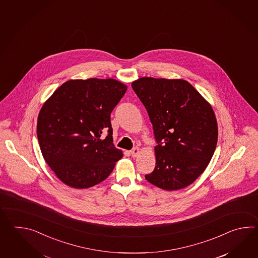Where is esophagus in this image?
<instances>
[{
  "mask_svg": "<svg viewBox=\"0 0 258 258\" xmlns=\"http://www.w3.org/2000/svg\"><path fill=\"white\" fill-rule=\"evenodd\" d=\"M130 153H131V156L133 158H136L137 157V155L139 154V148H134L132 149L131 151H130Z\"/></svg>",
  "mask_w": 258,
  "mask_h": 258,
  "instance_id": "obj_1",
  "label": "esophagus"
}]
</instances>
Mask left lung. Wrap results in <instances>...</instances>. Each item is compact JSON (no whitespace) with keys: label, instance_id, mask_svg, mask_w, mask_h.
I'll return each mask as SVG.
<instances>
[{"label":"left lung","instance_id":"left-lung-1","mask_svg":"<svg viewBox=\"0 0 258 258\" xmlns=\"http://www.w3.org/2000/svg\"><path fill=\"white\" fill-rule=\"evenodd\" d=\"M132 88L153 125L156 167L145 176L166 191L192 183L208 167L218 142L211 106L190 83L142 77Z\"/></svg>","mask_w":258,"mask_h":258}]
</instances>
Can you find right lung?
<instances>
[{
    "label": "right lung",
    "mask_w": 258,
    "mask_h": 258,
    "mask_svg": "<svg viewBox=\"0 0 258 258\" xmlns=\"http://www.w3.org/2000/svg\"><path fill=\"white\" fill-rule=\"evenodd\" d=\"M114 79L69 80L39 111L37 136L45 161L63 183L94 186L110 175L122 153L113 145L110 113L126 92ZM107 131V137H100Z\"/></svg>",
    "instance_id": "obj_1"
}]
</instances>
